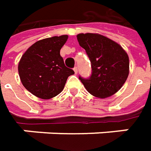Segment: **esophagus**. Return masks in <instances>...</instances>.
Returning a JSON list of instances; mask_svg holds the SVG:
<instances>
[{
  "instance_id": "obj_1",
  "label": "esophagus",
  "mask_w": 151,
  "mask_h": 151,
  "mask_svg": "<svg viewBox=\"0 0 151 151\" xmlns=\"http://www.w3.org/2000/svg\"><path fill=\"white\" fill-rule=\"evenodd\" d=\"M73 70H74V71H75V73H76V74H77V72H78V69H77V67H75Z\"/></svg>"
}]
</instances>
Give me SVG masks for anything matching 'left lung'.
<instances>
[{
  "label": "left lung",
  "mask_w": 151,
  "mask_h": 151,
  "mask_svg": "<svg viewBox=\"0 0 151 151\" xmlns=\"http://www.w3.org/2000/svg\"><path fill=\"white\" fill-rule=\"evenodd\" d=\"M77 40L91 64L90 77L79 76L85 88L98 98L113 96L124 84L129 73L127 53L119 44L98 33H80Z\"/></svg>",
  "instance_id": "8db88e82"
}]
</instances>
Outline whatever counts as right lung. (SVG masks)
<instances>
[{"label":"right lung","instance_id":"obj_1","mask_svg":"<svg viewBox=\"0 0 151 151\" xmlns=\"http://www.w3.org/2000/svg\"><path fill=\"white\" fill-rule=\"evenodd\" d=\"M68 35L39 40L22 55L18 73L23 86L32 95L50 99L63 91L67 78L74 70L65 65L60 50Z\"/></svg>","mask_w":151,"mask_h":151}]
</instances>
